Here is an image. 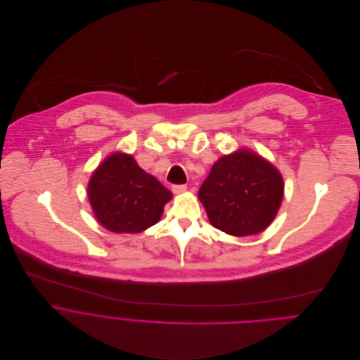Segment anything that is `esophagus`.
I'll list each match as a JSON object with an SVG mask.
<instances>
[{"instance_id": "34e87169", "label": "esophagus", "mask_w": 360, "mask_h": 360, "mask_svg": "<svg viewBox=\"0 0 360 360\" xmlns=\"http://www.w3.org/2000/svg\"><path fill=\"white\" fill-rule=\"evenodd\" d=\"M172 191H173L174 194H183V193L187 191V186H184V184H176V186L172 187Z\"/></svg>"}]
</instances>
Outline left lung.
Returning a JSON list of instances; mask_svg holds the SVG:
<instances>
[{
    "mask_svg": "<svg viewBox=\"0 0 360 360\" xmlns=\"http://www.w3.org/2000/svg\"><path fill=\"white\" fill-rule=\"evenodd\" d=\"M283 195L280 172L250 150L221 156L198 191L212 226L236 237L263 231L276 217Z\"/></svg>",
    "mask_w": 360,
    "mask_h": 360,
    "instance_id": "obj_1",
    "label": "left lung"
}]
</instances>
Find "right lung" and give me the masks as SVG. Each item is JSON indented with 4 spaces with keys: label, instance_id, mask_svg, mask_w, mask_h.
<instances>
[{
    "label": "right lung",
    "instance_id": "add662e5",
    "mask_svg": "<svg viewBox=\"0 0 360 360\" xmlns=\"http://www.w3.org/2000/svg\"><path fill=\"white\" fill-rule=\"evenodd\" d=\"M89 200L97 220L113 233H141L159 221L172 193L131 155H109L93 173Z\"/></svg>",
    "mask_w": 360,
    "mask_h": 360
}]
</instances>
